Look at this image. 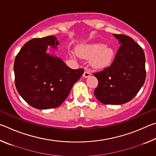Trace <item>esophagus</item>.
I'll use <instances>...</instances> for the list:
<instances>
[{"label": "esophagus", "instance_id": "obj_1", "mask_svg": "<svg viewBox=\"0 0 156 156\" xmlns=\"http://www.w3.org/2000/svg\"><path fill=\"white\" fill-rule=\"evenodd\" d=\"M91 76V73H90V72H89L88 69L84 70V72L83 73V77L87 78V77H89V76Z\"/></svg>", "mask_w": 156, "mask_h": 156}]
</instances>
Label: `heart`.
Instances as JSON below:
<instances>
[{"instance_id": "b5f03b06", "label": "heart", "mask_w": 156, "mask_h": 156, "mask_svg": "<svg viewBox=\"0 0 156 156\" xmlns=\"http://www.w3.org/2000/svg\"><path fill=\"white\" fill-rule=\"evenodd\" d=\"M77 51L85 58H91V65L96 68H104L109 65L113 57L112 47H105L104 43L84 44L78 47Z\"/></svg>"}]
</instances>
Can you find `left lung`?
Segmentation results:
<instances>
[{
  "label": "left lung",
  "instance_id": "obj_1",
  "mask_svg": "<svg viewBox=\"0 0 156 156\" xmlns=\"http://www.w3.org/2000/svg\"><path fill=\"white\" fill-rule=\"evenodd\" d=\"M120 46L109 67L94 73L98 80L94 95L105 105H121L133 98L146 79L143 49L131 37L113 34Z\"/></svg>",
  "mask_w": 156,
  "mask_h": 156
}]
</instances>
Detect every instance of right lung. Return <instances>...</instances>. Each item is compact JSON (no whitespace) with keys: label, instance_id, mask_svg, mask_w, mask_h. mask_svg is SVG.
<instances>
[{"label":"right lung","instance_id":"add662e5","mask_svg":"<svg viewBox=\"0 0 156 156\" xmlns=\"http://www.w3.org/2000/svg\"><path fill=\"white\" fill-rule=\"evenodd\" d=\"M58 44L53 36L33 38L16 56V87L20 96L36 109L60 106L84 73V69H72L60 58L47 54V45L56 47Z\"/></svg>","mask_w":156,"mask_h":156}]
</instances>
